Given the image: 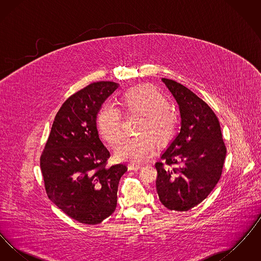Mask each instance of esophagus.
Listing matches in <instances>:
<instances>
[{
	"instance_id": "1",
	"label": "esophagus",
	"mask_w": 261,
	"mask_h": 261,
	"mask_svg": "<svg viewBox=\"0 0 261 261\" xmlns=\"http://www.w3.org/2000/svg\"><path fill=\"white\" fill-rule=\"evenodd\" d=\"M142 164H137V163H130L128 164V169L129 170H138L140 168H142Z\"/></svg>"
}]
</instances>
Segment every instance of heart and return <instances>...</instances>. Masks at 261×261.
I'll return each mask as SVG.
<instances>
[{
  "mask_svg": "<svg viewBox=\"0 0 261 261\" xmlns=\"http://www.w3.org/2000/svg\"><path fill=\"white\" fill-rule=\"evenodd\" d=\"M125 114L141 115L138 121V136L123 141L115 150V158L120 162L133 163L146 161L155 149L156 141L164 145L173 138L178 127V116L169 108L165 96L149 85L131 88L119 99ZM99 135L114 146L123 136L122 119L119 111L112 105H105L98 113Z\"/></svg>",
  "mask_w": 261,
  "mask_h": 261,
  "instance_id": "heart-1",
  "label": "heart"
}]
</instances>
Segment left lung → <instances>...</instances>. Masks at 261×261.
Returning <instances> with one entry per match:
<instances>
[{"label": "left lung", "mask_w": 261, "mask_h": 261, "mask_svg": "<svg viewBox=\"0 0 261 261\" xmlns=\"http://www.w3.org/2000/svg\"><path fill=\"white\" fill-rule=\"evenodd\" d=\"M176 99L181 115L180 132L155 163L156 191L170 211L198 205L218 183L226 147L217 116L206 102L182 84L162 78Z\"/></svg>", "instance_id": "1"}]
</instances>
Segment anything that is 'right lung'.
<instances>
[{
  "label": "right lung",
  "mask_w": 261,
  "mask_h": 261,
  "mask_svg": "<svg viewBox=\"0 0 261 261\" xmlns=\"http://www.w3.org/2000/svg\"><path fill=\"white\" fill-rule=\"evenodd\" d=\"M95 82L62 103L40 159L49 199L80 223L96 225L116 208L117 189L125 164L107 166L110 151L99 140L97 115L118 88Z\"/></svg>",
  "instance_id": "right-lung-1"
}]
</instances>
